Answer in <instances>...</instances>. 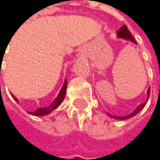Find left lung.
Listing matches in <instances>:
<instances>
[{
  "label": "left lung",
  "instance_id": "8db88e82",
  "mask_svg": "<svg viewBox=\"0 0 160 160\" xmlns=\"http://www.w3.org/2000/svg\"><path fill=\"white\" fill-rule=\"evenodd\" d=\"M117 37L118 38H121V39H124V40H126V41H130L131 42H132V43H135L136 44V42H135V40H134V38L132 37V35L131 34V32L129 31V29L127 28V27L124 25V26H122L120 28H119V30H118V34H117ZM149 93H150V89H148L147 90V100H148V98H149ZM147 100L144 102V104H141V105H139L132 112L131 114H129V115H127V116H122V117H115V116H113L111 115L110 113H107L108 114V116H109L110 118H116V119H121V120H124V119H128V118H132V117H133V116H135L136 114H138L139 112L141 111L143 108H144V106L146 105V102H147Z\"/></svg>",
  "mask_w": 160,
  "mask_h": 160
}]
</instances>
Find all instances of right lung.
I'll return each mask as SVG.
<instances>
[{
  "label": "right lung",
  "instance_id": "1",
  "mask_svg": "<svg viewBox=\"0 0 160 160\" xmlns=\"http://www.w3.org/2000/svg\"><path fill=\"white\" fill-rule=\"evenodd\" d=\"M67 87H68V81H67V80H65L64 84H63V87H62V89L59 92V94L56 96V98L52 101V103L49 107H47V108H38L35 111L29 112V114L30 115H33V116H37V117H42V116H46V115H48L50 113H52L53 110H55L61 105V103L65 99L66 92H67ZM12 95H13V98L18 103L17 98H16V96H14V94H12Z\"/></svg>",
  "mask_w": 160,
  "mask_h": 160
}]
</instances>
